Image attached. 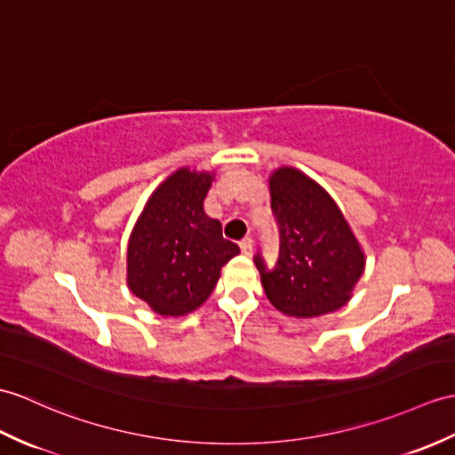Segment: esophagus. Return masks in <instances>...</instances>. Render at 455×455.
<instances>
[{"label": "esophagus", "mask_w": 455, "mask_h": 455, "mask_svg": "<svg viewBox=\"0 0 455 455\" xmlns=\"http://www.w3.org/2000/svg\"><path fill=\"white\" fill-rule=\"evenodd\" d=\"M240 250L244 256H251V250H253V240L251 238H244L240 240Z\"/></svg>", "instance_id": "esophagus-1"}]
</instances>
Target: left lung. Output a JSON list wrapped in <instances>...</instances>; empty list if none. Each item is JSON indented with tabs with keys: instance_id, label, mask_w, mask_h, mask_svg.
<instances>
[{
	"instance_id": "left-lung-1",
	"label": "left lung",
	"mask_w": 455,
	"mask_h": 455,
	"mask_svg": "<svg viewBox=\"0 0 455 455\" xmlns=\"http://www.w3.org/2000/svg\"><path fill=\"white\" fill-rule=\"evenodd\" d=\"M281 248L275 267L253 258L269 302L292 318L339 310L364 271V253L331 196L297 168L269 178Z\"/></svg>"
}]
</instances>
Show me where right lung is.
<instances>
[{"label": "right lung", "mask_w": 455, "mask_h": 455, "mask_svg": "<svg viewBox=\"0 0 455 455\" xmlns=\"http://www.w3.org/2000/svg\"><path fill=\"white\" fill-rule=\"evenodd\" d=\"M213 174L180 168L158 186L128 244V284L161 315H184L213 292L220 267L240 253L204 202Z\"/></svg>", "instance_id": "obj_1"}]
</instances>
